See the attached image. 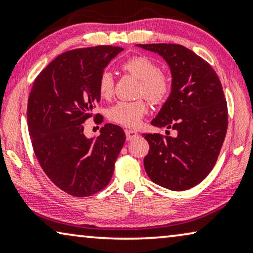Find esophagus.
I'll return each mask as SVG.
<instances>
[{
  "instance_id": "esophagus-1",
  "label": "esophagus",
  "mask_w": 253,
  "mask_h": 253,
  "mask_svg": "<svg viewBox=\"0 0 253 253\" xmlns=\"http://www.w3.org/2000/svg\"><path fill=\"white\" fill-rule=\"evenodd\" d=\"M126 138L128 141H130V140H133V138H135V137H137V133L135 130H131V129H126Z\"/></svg>"
}]
</instances>
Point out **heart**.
Masks as SVG:
<instances>
[{"label": "heart", "mask_w": 253, "mask_h": 253, "mask_svg": "<svg viewBox=\"0 0 253 253\" xmlns=\"http://www.w3.org/2000/svg\"><path fill=\"white\" fill-rule=\"evenodd\" d=\"M122 69L140 80L138 95L145 96L155 104L163 103L172 91V80L169 74L159 70L158 64L147 56L131 57L123 64ZM97 90L99 96L105 99L113 95L115 80L108 71H103L99 76ZM148 111V104L144 99L123 101L110 108L108 117L112 123L124 127L135 128L140 125Z\"/></svg>", "instance_id": "heart-1"}]
</instances>
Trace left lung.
Wrapping results in <instances>:
<instances>
[{
    "label": "left lung",
    "mask_w": 253,
    "mask_h": 253,
    "mask_svg": "<svg viewBox=\"0 0 253 253\" xmlns=\"http://www.w3.org/2000/svg\"><path fill=\"white\" fill-rule=\"evenodd\" d=\"M138 45L157 52L169 65L172 91L151 124L176 131L174 137L143 134L150 145L145 172L167 189H190L209 175L225 141L228 110L221 83L206 60L183 45Z\"/></svg>",
    "instance_id": "left-lung-1"
}]
</instances>
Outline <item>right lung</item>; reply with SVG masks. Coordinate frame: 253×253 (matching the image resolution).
I'll return each instance as SVG.
<instances>
[{"label": "right lung", "instance_id": "add662e5", "mask_svg": "<svg viewBox=\"0 0 253 253\" xmlns=\"http://www.w3.org/2000/svg\"><path fill=\"white\" fill-rule=\"evenodd\" d=\"M113 45L73 49L52 60L35 78L27 102L32 147L41 169L60 190L74 197L91 196L108 186L125 143L123 128L106 124L97 138H87L84 123L94 118L101 99L98 78L113 57Z\"/></svg>", "mask_w": 253, "mask_h": 253}]
</instances>
